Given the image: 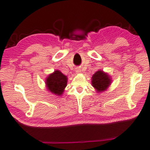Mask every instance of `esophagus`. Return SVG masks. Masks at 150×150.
<instances>
[{
  "label": "esophagus",
  "mask_w": 150,
  "mask_h": 150,
  "mask_svg": "<svg viewBox=\"0 0 150 150\" xmlns=\"http://www.w3.org/2000/svg\"><path fill=\"white\" fill-rule=\"evenodd\" d=\"M76 71H77V73H80V72H81V70L79 69H77Z\"/></svg>",
  "instance_id": "obj_1"
}]
</instances>
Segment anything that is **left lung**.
<instances>
[{"label": "left lung", "instance_id": "left-lung-1", "mask_svg": "<svg viewBox=\"0 0 150 150\" xmlns=\"http://www.w3.org/2000/svg\"><path fill=\"white\" fill-rule=\"evenodd\" d=\"M91 83L93 86L99 93L107 90L109 85L111 84V79L107 73L99 70L98 71L96 72L92 76Z\"/></svg>", "mask_w": 150, "mask_h": 150}]
</instances>
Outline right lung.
<instances>
[{
	"label": "right lung",
	"mask_w": 150,
	"mask_h": 150,
	"mask_svg": "<svg viewBox=\"0 0 150 150\" xmlns=\"http://www.w3.org/2000/svg\"><path fill=\"white\" fill-rule=\"evenodd\" d=\"M67 77L57 70L48 75L45 79V85L51 93L57 96H62L67 85Z\"/></svg>",
	"instance_id": "obj_1"
}]
</instances>
